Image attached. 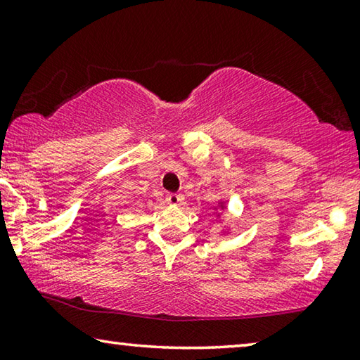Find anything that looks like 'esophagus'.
Masks as SVG:
<instances>
[{
	"instance_id": "34e87169",
	"label": "esophagus",
	"mask_w": 360,
	"mask_h": 360,
	"mask_svg": "<svg viewBox=\"0 0 360 360\" xmlns=\"http://www.w3.org/2000/svg\"><path fill=\"white\" fill-rule=\"evenodd\" d=\"M165 200H167V203L176 206V205H181L182 202H184V197H182V195H179V193H167Z\"/></svg>"
}]
</instances>
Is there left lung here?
<instances>
[{
  "label": "left lung",
  "mask_w": 360,
  "mask_h": 360,
  "mask_svg": "<svg viewBox=\"0 0 360 360\" xmlns=\"http://www.w3.org/2000/svg\"><path fill=\"white\" fill-rule=\"evenodd\" d=\"M222 208H224V206H222Z\"/></svg>",
  "instance_id": "8db88e82"
}]
</instances>
